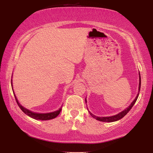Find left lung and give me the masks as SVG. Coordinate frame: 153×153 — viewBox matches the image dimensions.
I'll return each instance as SVG.
<instances>
[{"instance_id":"1","label":"left lung","mask_w":153,"mask_h":153,"mask_svg":"<svg viewBox=\"0 0 153 153\" xmlns=\"http://www.w3.org/2000/svg\"><path fill=\"white\" fill-rule=\"evenodd\" d=\"M140 88H141V76H139V91H140ZM139 93H138V95L137 97H136L135 100H134L132 102H131V104H130V106H129V107H127L126 109L123 111L122 112L119 113L118 114L116 115V116H109V117H97L96 116H95V115L92 114L90 111H89V113L93 118H95L96 120H97L102 121V122H114V121H117V120H120V119H121V118H123V117H124L125 115H126L127 113H128L129 111L131 110V108H132L134 104H135L136 101H137V98H138V97H139ZM85 102H86V100H85Z\"/></svg>"}]
</instances>
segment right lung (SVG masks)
Wrapping results in <instances>:
<instances>
[{
	"instance_id": "right-lung-1",
	"label": "right lung",
	"mask_w": 153,
	"mask_h": 153,
	"mask_svg": "<svg viewBox=\"0 0 153 153\" xmlns=\"http://www.w3.org/2000/svg\"><path fill=\"white\" fill-rule=\"evenodd\" d=\"M14 97H15V100L16 101V103H17L18 106H19V108L22 109V111L24 114L28 115V116L31 117V118L36 119V120H51V119L55 118L56 117H57L61 111V108H59V110L56 111L51 112V113H48V114H37V113H34L30 111L28 109H26V108H24V106H22L21 104L19 103L17 99H16L15 95H14Z\"/></svg>"
}]
</instances>
